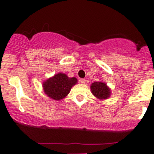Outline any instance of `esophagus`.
<instances>
[{"label":"esophagus","instance_id":"1","mask_svg":"<svg viewBox=\"0 0 154 154\" xmlns=\"http://www.w3.org/2000/svg\"><path fill=\"white\" fill-rule=\"evenodd\" d=\"M80 82L82 84H85V83H86V80H85V79H80Z\"/></svg>","mask_w":154,"mask_h":154}]
</instances>
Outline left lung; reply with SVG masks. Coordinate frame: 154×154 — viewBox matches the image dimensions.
<instances>
[{
    "mask_svg": "<svg viewBox=\"0 0 154 154\" xmlns=\"http://www.w3.org/2000/svg\"><path fill=\"white\" fill-rule=\"evenodd\" d=\"M93 95L99 100H106L111 96V88L105 82H94L90 86Z\"/></svg>",
    "mask_w": 154,
    "mask_h": 154,
    "instance_id": "1",
    "label": "left lung"
}]
</instances>
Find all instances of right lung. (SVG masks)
Returning a JSON list of instances; mask_svg holds the SVG:
<instances>
[{
    "label": "right lung",
    "instance_id": "obj_1",
    "mask_svg": "<svg viewBox=\"0 0 154 154\" xmlns=\"http://www.w3.org/2000/svg\"><path fill=\"white\" fill-rule=\"evenodd\" d=\"M77 83L76 77H68L64 73H58L49 77L42 83L44 92L54 100H61L69 94L71 88Z\"/></svg>",
    "mask_w": 154,
    "mask_h": 154
}]
</instances>
